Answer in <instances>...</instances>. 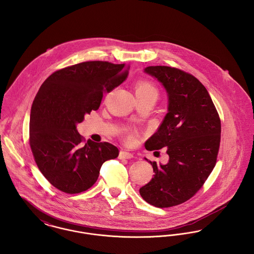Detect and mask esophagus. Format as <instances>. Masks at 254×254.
<instances>
[{
  "instance_id": "esophagus-1",
  "label": "esophagus",
  "mask_w": 254,
  "mask_h": 254,
  "mask_svg": "<svg viewBox=\"0 0 254 254\" xmlns=\"http://www.w3.org/2000/svg\"><path fill=\"white\" fill-rule=\"evenodd\" d=\"M120 159H130L133 157L132 153L127 151V150H121L119 155Z\"/></svg>"
}]
</instances>
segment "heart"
<instances>
[{
  "instance_id": "obj_1",
  "label": "heart",
  "mask_w": 254,
  "mask_h": 254,
  "mask_svg": "<svg viewBox=\"0 0 254 254\" xmlns=\"http://www.w3.org/2000/svg\"><path fill=\"white\" fill-rule=\"evenodd\" d=\"M135 93L136 95H154L157 97V89L156 87L147 79H139L135 85ZM127 139L128 143H134L137 140V134L134 131H127Z\"/></svg>"
}]
</instances>
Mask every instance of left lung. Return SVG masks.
<instances>
[{
  "mask_svg": "<svg viewBox=\"0 0 254 254\" xmlns=\"http://www.w3.org/2000/svg\"><path fill=\"white\" fill-rule=\"evenodd\" d=\"M145 72L163 84L169 97L168 113L146 149L167 147L169 161H149L153 178L139 192L149 204L167 208L190 199L208 179L220 149L221 119L194 75L169 66H149Z\"/></svg>",
  "mask_w": 254,
  "mask_h": 254,
  "instance_id": "obj_1",
  "label": "left lung"
}]
</instances>
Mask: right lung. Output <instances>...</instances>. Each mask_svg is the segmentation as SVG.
<instances>
[{
    "instance_id": "1",
    "label": "right lung",
    "mask_w": 254,
    "mask_h": 254,
    "mask_svg": "<svg viewBox=\"0 0 254 254\" xmlns=\"http://www.w3.org/2000/svg\"><path fill=\"white\" fill-rule=\"evenodd\" d=\"M127 70L125 64L85 61L56 71L38 90L30 111V149L42 175L61 192L88 190L102 165L118 157L110 143H85L75 125L99 109L104 93L119 86Z\"/></svg>"
}]
</instances>
